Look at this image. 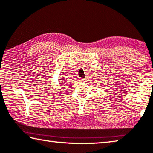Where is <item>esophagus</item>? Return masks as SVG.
<instances>
[{"label":"esophagus","instance_id":"obj_1","mask_svg":"<svg viewBox=\"0 0 153 153\" xmlns=\"http://www.w3.org/2000/svg\"><path fill=\"white\" fill-rule=\"evenodd\" d=\"M78 79H79V81H80V82H84V80H85L84 78H81V77H79Z\"/></svg>","mask_w":153,"mask_h":153}]
</instances>
